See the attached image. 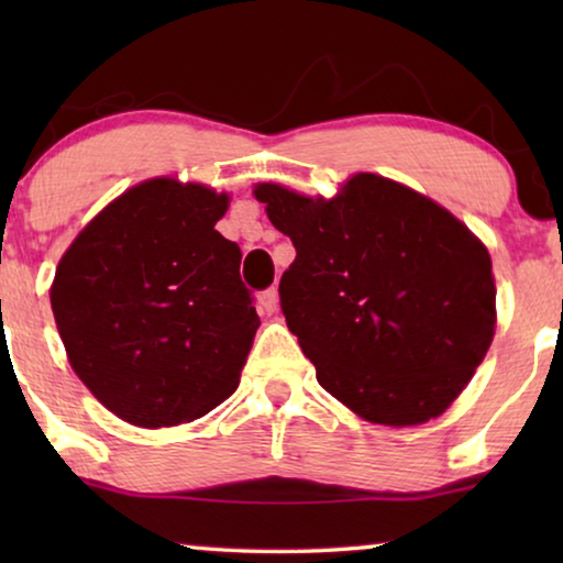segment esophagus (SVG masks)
Segmentation results:
<instances>
[{
  "instance_id": "1",
  "label": "esophagus",
  "mask_w": 563,
  "mask_h": 563,
  "mask_svg": "<svg viewBox=\"0 0 563 563\" xmlns=\"http://www.w3.org/2000/svg\"><path fill=\"white\" fill-rule=\"evenodd\" d=\"M258 305H261V310H264L266 314H272V312L279 310V291H276V287H268V289L261 291Z\"/></svg>"
}]
</instances>
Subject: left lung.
Returning a JSON list of instances; mask_svg holds the SVG:
<instances>
[{"mask_svg":"<svg viewBox=\"0 0 563 563\" xmlns=\"http://www.w3.org/2000/svg\"><path fill=\"white\" fill-rule=\"evenodd\" d=\"M297 258L279 299L320 387L361 418L420 426L472 379L495 335L484 245L433 199L356 174L335 199L258 184Z\"/></svg>","mask_w":563,"mask_h":563,"instance_id":"8db88e82","label":"left lung"}]
</instances>
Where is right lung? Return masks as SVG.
<instances>
[{
  "label": "right lung",
  "instance_id": "obj_1",
  "mask_svg": "<svg viewBox=\"0 0 563 563\" xmlns=\"http://www.w3.org/2000/svg\"><path fill=\"white\" fill-rule=\"evenodd\" d=\"M228 197L143 181L64 253L51 289L76 376L141 428L197 420L233 395L261 325L241 249L214 230Z\"/></svg>",
  "mask_w": 563,
  "mask_h": 563
}]
</instances>
